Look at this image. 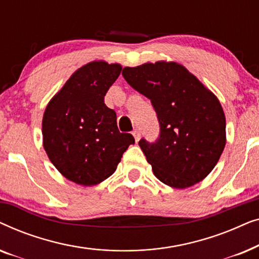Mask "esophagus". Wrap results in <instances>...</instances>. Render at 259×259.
Instances as JSON below:
<instances>
[{"label": "esophagus", "instance_id": "obj_1", "mask_svg": "<svg viewBox=\"0 0 259 259\" xmlns=\"http://www.w3.org/2000/svg\"><path fill=\"white\" fill-rule=\"evenodd\" d=\"M132 134H133V137H134V139H136V141H139V139H140V131L139 130H134L133 132H132Z\"/></svg>", "mask_w": 259, "mask_h": 259}]
</instances>
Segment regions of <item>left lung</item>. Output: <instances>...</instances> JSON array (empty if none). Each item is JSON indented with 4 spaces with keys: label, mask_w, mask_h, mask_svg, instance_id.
Segmentation results:
<instances>
[{
    "label": "left lung",
    "mask_w": 259,
    "mask_h": 259,
    "mask_svg": "<svg viewBox=\"0 0 259 259\" xmlns=\"http://www.w3.org/2000/svg\"><path fill=\"white\" fill-rule=\"evenodd\" d=\"M122 76L150 99L157 113L158 139L139 141L154 176L176 189L201 182L218 162L226 143L225 115L215 95L176 62L126 67Z\"/></svg>",
    "instance_id": "left-lung-1"
}]
</instances>
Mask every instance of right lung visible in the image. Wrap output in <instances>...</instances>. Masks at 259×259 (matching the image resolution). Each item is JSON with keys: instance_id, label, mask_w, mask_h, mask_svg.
Segmentation results:
<instances>
[{"instance_id": "1", "label": "right lung", "mask_w": 259, "mask_h": 259, "mask_svg": "<svg viewBox=\"0 0 259 259\" xmlns=\"http://www.w3.org/2000/svg\"><path fill=\"white\" fill-rule=\"evenodd\" d=\"M120 72L118 63H87L45 111V151L58 171L79 185H97L111 177L123 152L134 144L132 134L119 132L116 113L105 105V95Z\"/></svg>"}]
</instances>
